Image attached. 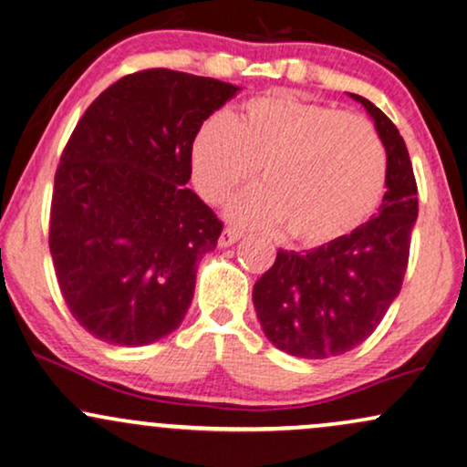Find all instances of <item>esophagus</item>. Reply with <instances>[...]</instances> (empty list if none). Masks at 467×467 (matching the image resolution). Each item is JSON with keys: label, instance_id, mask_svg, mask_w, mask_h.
<instances>
[{"label": "esophagus", "instance_id": "34e87169", "mask_svg": "<svg viewBox=\"0 0 467 467\" xmlns=\"http://www.w3.org/2000/svg\"><path fill=\"white\" fill-rule=\"evenodd\" d=\"M244 237V230H239V228H223L222 230V237H220V245L222 247H228V245H233V244H237V241Z\"/></svg>", "mask_w": 467, "mask_h": 467}]
</instances>
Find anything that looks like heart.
Returning a JSON list of instances; mask_svg holds the SVG:
<instances>
[{"instance_id": "obj_1", "label": "heart", "mask_w": 467, "mask_h": 467, "mask_svg": "<svg viewBox=\"0 0 467 467\" xmlns=\"http://www.w3.org/2000/svg\"><path fill=\"white\" fill-rule=\"evenodd\" d=\"M263 187L230 204L234 220L285 226L299 245H326L362 226L381 204L388 150L368 118L288 92L247 101L237 116H213L192 144V174L206 202L220 204L250 182Z\"/></svg>"}]
</instances>
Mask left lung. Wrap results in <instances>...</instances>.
<instances>
[{
    "label": "left lung",
    "mask_w": 467,
    "mask_h": 467,
    "mask_svg": "<svg viewBox=\"0 0 467 467\" xmlns=\"http://www.w3.org/2000/svg\"><path fill=\"white\" fill-rule=\"evenodd\" d=\"M351 97L373 116L388 150V192L379 215L310 252L277 250L275 263L252 291L265 336L277 349L306 359L342 356L375 332L403 286L418 217V185L405 140L377 105Z\"/></svg>",
    "instance_id": "8db88e82"
}]
</instances>
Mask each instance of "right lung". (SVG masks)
Listing matches in <instances>:
<instances>
[{
	"mask_svg": "<svg viewBox=\"0 0 467 467\" xmlns=\"http://www.w3.org/2000/svg\"><path fill=\"white\" fill-rule=\"evenodd\" d=\"M239 88L170 68L94 99L56 170L49 250L70 315L94 338L150 345L181 326L223 223L192 190V144Z\"/></svg>",
	"mask_w": 467,
	"mask_h": 467,
	"instance_id": "1",
	"label": "right lung"
}]
</instances>
